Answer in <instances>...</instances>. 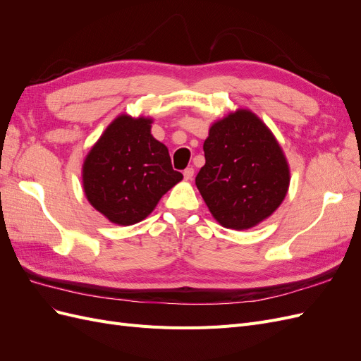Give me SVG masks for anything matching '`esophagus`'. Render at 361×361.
<instances>
[{
  "label": "esophagus",
  "instance_id": "1",
  "mask_svg": "<svg viewBox=\"0 0 361 361\" xmlns=\"http://www.w3.org/2000/svg\"><path fill=\"white\" fill-rule=\"evenodd\" d=\"M192 176H194V169L192 167H188V169L183 170V178L185 179L190 180V179H192Z\"/></svg>",
  "mask_w": 361,
  "mask_h": 361
}]
</instances>
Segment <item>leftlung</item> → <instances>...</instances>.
Here are the masks:
<instances>
[{
	"instance_id": "obj_1",
	"label": "left lung",
	"mask_w": 361,
	"mask_h": 361,
	"mask_svg": "<svg viewBox=\"0 0 361 361\" xmlns=\"http://www.w3.org/2000/svg\"><path fill=\"white\" fill-rule=\"evenodd\" d=\"M195 185L215 220L244 231L264 221L286 197L289 166L276 137L248 110L218 120L204 140Z\"/></svg>"
}]
</instances>
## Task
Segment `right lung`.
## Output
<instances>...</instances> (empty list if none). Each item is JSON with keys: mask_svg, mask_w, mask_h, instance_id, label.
<instances>
[{"mask_svg": "<svg viewBox=\"0 0 361 361\" xmlns=\"http://www.w3.org/2000/svg\"><path fill=\"white\" fill-rule=\"evenodd\" d=\"M152 118L118 116L92 147L82 166L85 197L120 226L135 224L182 180L169 149L150 134Z\"/></svg>", "mask_w": 361, "mask_h": 361, "instance_id": "1", "label": "right lung"}]
</instances>
